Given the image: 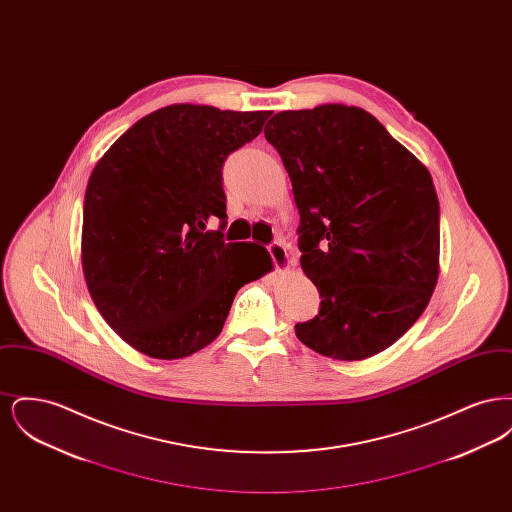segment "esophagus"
<instances>
[{"instance_id": "esophagus-1", "label": "esophagus", "mask_w": 512, "mask_h": 512, "mask_svg": "<svg viewBox=\"0 0 512 512\" xmlns=\"http://www.w3.org/2000/svg\"><path fill=\"white\" fill-rule=\"evenodd\" d=\"M268 253H270V257L274 261L276 270L282 272V270L290 268V253H288V249L284 245L274 242V244L268 245Z\"/></svg>"}]
</instances>
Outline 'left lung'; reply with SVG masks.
Wrapping results in <instances>:
<instances>
[{"mask_svg": "<svg viewBox=\"0 0 512 512\" xmlns=\"http://www.w3.org/2000/svg\"><path fill=\"white\" fill-rule=\"evenodd\" d=\"M299 209L301 268L322 297L295 336L324 357L363 361L424 313L439 276V203L428 169L361 107L276 113Z\"/></svg>", "mask_w": 512, "mask_h": 512, "instance_id": "obj_1", "label": "left lung"}]
</instances>
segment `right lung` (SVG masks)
I'll return each mask as SVG.
<instances>
[{
    "label": "right lung",
    "mask_w": 512,
    "mask_h": 512,
    "mask_svg": "<svg viewBox=\"0 0 512 512\" xmlns=\"http://www.w3.org/2000/svg\"><path fill=\"white\" fill-rule=\"evenodd\" d=\"M272 111L176 103L130 126L90 174L82 270L105 322L136 351L182 359L217 340L238 290L272 270L267 249L224 244L222 165Z\"/></svg>",
    "instance_id": "add662e5"
}]
</instances>
